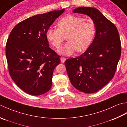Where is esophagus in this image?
Returning <instances> with one entry per match:
<instances>
[{
    "label": "esophagus",
    "instance_id": "obj_1",
    "mask_svg": "<svg viewBox=\"0 0 127 127\" xmlns=\"http://www.w3.org/2000/svg\"><path fill=\"white\" fill-rule=\"evenodd\" d=\"M66 61V58H64V57H61V63H64V61Z\"/></svg>",
    "mask_w": 127,
    "mask_h": 127
}]
</instances>
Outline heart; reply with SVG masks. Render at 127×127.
I'll use <instances>...</instances> for the list:
<instances>
[{
  "mask_svg": "<svg viewBox=\"0 0 127 127\" xmlns=\"http://www.w3.org/2000/svg\"><path fill=\"white\" fill-rule=\"evenodd\" d=\"M57 26L58 28H48L46 37L53 46L59 48L66 35L68 42L59 50L64 55H71L76 50L78 52L86 50L96 33L94 21L76 15L63 17L57 23Z\"/></svg>",
  "mask_w": 127,
  "mask_h": 127,
  "instance_id": "heart-1",
  "label": "heart"
}]
</instances>
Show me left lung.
<instances>
[{"mask_svg":"<svg viewBox=\"0 0 127 127\" xmlns=\"http://www.w3.org/2000/svg\"><path fill=\"white\" fill-rule=\"evenodd\" d=\"M73 12L89 16L96 26L92 43L82 55L66 60V71L72 85L83 93H94L113 78L121 54V42L116 26L99 10L80 7Z\"/></svg>","mask_w":127,"mask_h":127,"instance_id":"left-lung-1","label":"left lung"}]
</instances>
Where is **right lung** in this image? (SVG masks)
<instances>
[{"instance_id": "right-lung-1", "label": "right lung", "mask_w": 127, "mask_h": 127, "mask_svg": "<svg viewBox=\"0 0 127 127\" xmlns=\"http://www.w3.org/2000/svg\"><path fill=\"white\" fill-rule=\"evenodd\" d=\"M64 9L39 14L19 23L7 38L5 54L9 72L20 88L37 96L50 89L60 56L49 48L46 32Z\"/></svg>"}]
</instances>
